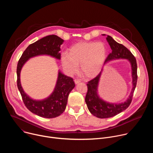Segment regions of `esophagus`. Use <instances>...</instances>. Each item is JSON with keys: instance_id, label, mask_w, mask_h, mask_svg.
<instances>
[{"instance_id": "34e87169", "label": "esophagus", "mask_w": 153, "mask_h": 153, "mask_svg": "<svg viewBox=\"0 0 153 153\" xmlns=\"http://www.w3.org/2000/svg\"><path fill=\"white\" fill-rule=\"evenodd\" d=\"M80 82V80L79 79H74V82H75V83H76V84H77V83H79Z\"/></svg>"}]
</instances>
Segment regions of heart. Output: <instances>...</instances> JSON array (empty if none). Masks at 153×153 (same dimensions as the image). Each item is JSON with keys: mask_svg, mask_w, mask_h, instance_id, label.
<instances>
[{"mask_svg": "<svg viewBox=\"0 0 153 153\" xmlns=\"http://www.w3.org/2000/svg\"><path fill=\"white\" fill-rule=\"evenodd\" d=\"M106 53V48L102 42H80L71 47L68 53L62 55L61 63L68 74L76 73L80 64L82 74L92 78L100 72Z\"/></svg>", "mask_w": 153, "mask_h": 153, "instance_id": "b5f03b06", "label": "heart"}]
</instances>
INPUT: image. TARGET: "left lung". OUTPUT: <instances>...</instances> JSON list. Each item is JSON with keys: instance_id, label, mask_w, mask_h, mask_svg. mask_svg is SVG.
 Returning <instances> with one entry per match:
<instances>
[{"instance_id": "obj_1", "label": "left lung", "mask_w": 153, "mask_h": 153, "mask_svg": "<svg viewBox=\"0 0 153 153\" xmlns=\"http://www.w3.org/2000/svg\"><path fill=\"white\" fill-rule=\"evenodd\" d=\"M103 35L105 36V34ZM106 40L110 45L112 51L106 59L104 64L105 65L106 63L113 60L119 59H127L131 66L133 88L128 98L124 102L119 103H110L102 99L99 96L97 93L99 82L103 69L94 79L89 81L86 84L88 87V91L85 97V102L90 112L93 116L101 119L113 117L126 110L131 103L137 80V67L135 57L125 46L117 43L112 37L107 36Z\"/></svg>"}]
</instances>
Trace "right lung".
Masks as SVG:
<instances>
[{
    "label": "right lung",
    "mask_w": 153,
    "mask_h": 153,
    "mask_svg": "<svg viewBox=\"0 0 153 153\" xmlns=\"http://www.w3.org/2000/svg\"><path fill=\"white\" fill-rule=\"evenodd\" d=\"M63 40L56 35L43 37L30 45L20 57L17 67V84L26 107L33 113L45 118H54L63 113L67 104L70 93L74 88L73 79L59 71L56 85L53 92L47 98L37 100L30 97L20 83V71L27 61L33 57L48 55L60 59V45Z\"/></svg>",
    "instance_id": "right-lung-1"
}]
</instances>
